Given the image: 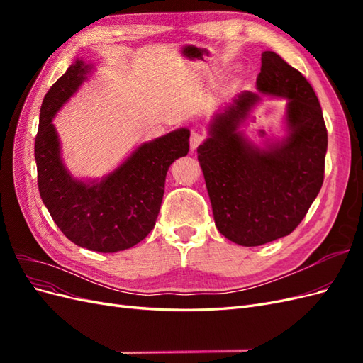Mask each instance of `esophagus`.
Segmentation results:
<instances>
[{
  "instance_id": "34e87169",
  "label": "esophagus",
  "mask_w": 363,
  "mask_h": 363,
  "mask_svg": "<svg viewBox=\"0 0 363 363\" xmlns=\"http://www.w3.org/2000/svg\"><path fill=\"white\" fill-rule=\"evenodd\" d=\"M204 133H201V131H196L194 130L191 133V150H196V147H199L201 142L204 140Z\"/></svg>"
}]
</instances>
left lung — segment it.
<instances>
[{"label":"left lung","mask_w":363,"mask_h":363,"mask_svg":"<svg viewBox=\"0 0 363 363\" xmlns=\"http://www.w3.org/2000/svg\"><path fill=\"white\" fill-rule=\"evenodd\" d=\"M257 92H240L196 148L219 233L257 247L288 236L324 182L327 128L313 87L274 51L262 54ZM262 94L286 97L289 136L262 149L238 128Z\"/></svg>","instance_id":"left-lung-1"}]
</instances>
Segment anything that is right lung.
Masks as SVG:
<instances>
[{"label":"right lung","instance_id":"add662e5","mask_svg":"<svg viewBox=\"0 0 363 363\" xmlns=\"http://www.w3.org/2000/svg\"><path fill=\"white\" fill-rule=\"evenodd\" d=\"M92 71L75 60L51 86L40 107L35 140L40 199L62 233L75 245L100 252L135 247L156 225L171 163L188 155V128L139 145L100 182L77 180L65 168L52 118Z\"/></svg>","mask_w":363,"mask_h":363}]
</instances>
